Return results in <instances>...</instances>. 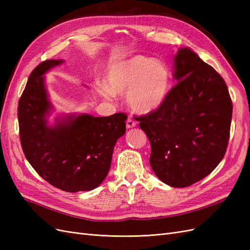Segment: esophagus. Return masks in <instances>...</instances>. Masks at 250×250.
<instances>
[{"mask_svg":"<svg viewBox=\"0 0 250 250\" xmlns=\"http://www.w3.org/2000/svg\"><path fill=\"white\" fill-rule=\"evenodd\" d=\"M135 125H137V123H135L131 118L127 119V121H126V127L127 128H133V127H135Z\"/></svg>","mask_w":250,"mask_h":250,"instance_id":"obj_1","label":"esophagus"}]
</instances>
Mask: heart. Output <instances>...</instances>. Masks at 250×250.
Masks as SVG:
<instances>
[{
    "label": "heart",
    "mask_w": 250,
    "mask_h": 250,
    "mask_svg": "<svg viewBox=\"0 0 250 250\" xmlns=\"http://www.w3.org/2000/svg\"><path fill=\"white\" fill-rule=\"evenodd\" d=\"M170 81V71L164 62L135 55L110 66L105 74V83H98V92L105 99L127 93L129 107L146 115L162 106Z\"/></svg>",
    "instance_id": "obj_1"
}]
</instances>
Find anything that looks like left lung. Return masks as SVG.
<instances>
[{"instance_id":"left-lung-1","label":"left lung","mask_w":250,"mask_h":250,"mask_svg":"<svg viewBox=\"0 0 250 250\" xmlns=\"http://www.w3.org/2000/svg\"><path fill=\"white\" fill-rule=\"evenodd\" d=\"M174 78L162 106L138 117L151 145L150 165L163 183L186 188L208 176L228 148L232 103L224 79L191 49L174 57Z\"/></svg>"}]
</instances>
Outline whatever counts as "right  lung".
I'll list each match as a JSON object with an SVG mask.
<instances>
[{"label": "right lung", "instance_id": "add662e5", "mask_svg": "<svg viewBox=\"0 0 250 250\" xmlns=\"http://www.w3.org/2000/svg\"><path fill=\"white\" fill-rule=\"evenodd\" d=\"M62 62L44 60L30 74L18 107L21 144L27 161L50 185L70 193L90 191L107 175L113 147L126 131L127 116L82 113L48 126L52 105L43 75Z\"/></svg>", "mask_w": 250, "mask_h": 250}]
</instances>
